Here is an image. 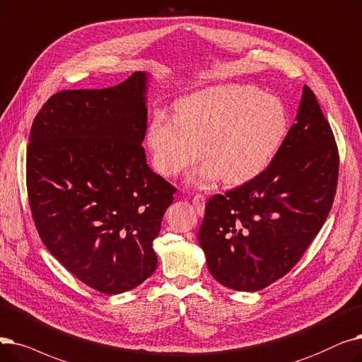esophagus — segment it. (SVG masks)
Listing matches in <instances>:
<instances>
[{"instance_id": "1", "label": "esophagus", "mask_w": 362, "mask_h": 362, "mask_svg": "<svg viewBox=\"0 0 362 362\" xmlns=\"http://www.w3.org/2000/svg\"><path fill=\"white\" fill-rule=\"evenodd\" d=\"M193 204H194V208H196V211H197V214L199 215H203V212H204V196L203 194H194L193 196Z\"/></svg>"}]
</instances>
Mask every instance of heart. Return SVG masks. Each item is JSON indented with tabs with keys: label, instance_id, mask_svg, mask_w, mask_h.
Masks as SVG:
<instances>
[{
	"label": "heart",
	"instance_id": "1",
	"mask_svg": "<svg viewBox=\"0 0 362 362\" xmlns=\"http://www.w3.org/2000/svg\"><path fill=\"white\" fill-rule=\"evenodd\" d=\"M288 131L283 103L252 85L226 83L182 98L177 116L154 112L147 129L153 165L165 177L178 175L202 156L193 181L223 178L242 184L271 165Z\"/></svg>",
	"mask_w": 362,
	"mask_h": 362
}]
</instances>
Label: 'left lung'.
<instances>
[{
  "instance_id": "8db88e82",
  "label": "left lung",
  "mask_w": 362,
  "mask_h": 362,
  "mask_svg": "<svg viewBox=\"0 0 362 362\" xmlns=\"http://www.w3.org/2000/svg\"><path fill=\"white\" fill-rule=\"evenodd\" d=\"M337 180L332 127L305 85L296 122L271 165L206 202L199 243L214 279L233 290L256 291L284 277L329 216Z\"/></svg>"
}]
</instances>
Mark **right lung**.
Segmentation results:
<instances>
[{"label": "right lung", "mask_w": 362, "mask_h": 362, "mask_svg": "<svg viewBox=\"0 0 362 362\" xmlns=\"http://www.w3.org/2000/svg\"><path fill=\"white\" fill-rule=\"evenodd\" d=\"M146 74L116 87L51 95L26 151L32 219L78 280L124 293L156 271L153 240L177 188L146 162Z\"/></svg>", "instance_id": "1"}]
</instances>
